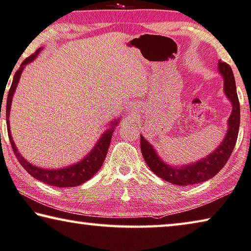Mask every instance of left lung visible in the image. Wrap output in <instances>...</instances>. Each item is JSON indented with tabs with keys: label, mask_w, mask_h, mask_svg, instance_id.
I'll list each match as a JSON object with an SVG mask.
<instances>
[{
	"label": "left lung",
	"mask_w": 251,
	"mask_h": 251,
	"mask_svg": "<svg viewBox=\"0 0 251 251\" xmlns=\"http://www.w3.org/2000/svg\"><path fill=\"white\" fill-rule=\"evenodd\" d=\"M219 72L224 80V93L232 103V113L227 119V130L222 143L211 154L185 166L173 167L167 164L158 155L154 148L141 135V151L145 162L153 173L160 178L174 185L188 186L208 180L214 177L229 160L237 143L239 126H240V103H239L237 88L233 72L230 65L219 61Z\"/></svg>",
	"instance_id": "1"
}]
</instances>
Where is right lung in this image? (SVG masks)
Instances as JSON below:
<instances>
[{
    "label": "right lung",
    "mask_w": 251,
    "mask_h": 251,
    "mask_svg": "<svg viewBox=\"0 0 251 251\" xmlns=\"http://www.w3.org/2000/svg\"><path fill=\"white\" fill-rule=\"evenodd\" d=\"M42 50V48H38L35 53L31 56H29L28 58H25L24 62L21 63L20 67L16 72L13 76L12 84H11V88L9 90V93H7V100H6V108H5V117H6V124H7V135L10 138L11 147L13 149L14 154H16L18 161L20 162L22 167L25 168V171L29 175H31L33 178H36L37 180H40L45 182V184L55 186V187H74L78 186L83 182L88 181L90 178L93 177V175L98 173V170L101 168L102 163L104 161V158H106L108 149H109L110 142H111V136H113V132L115 129L116 125L118 124V121L111 122V126L108 128V130H104L100 138L97 142L91 151L89 152L88 155H85L83 159L81 160L80 162H76L75 164H72V166H69L66 168H61V169H43V168L36 167L35 164L29 163L27 160H25L24 156H22L20 153L18 152V149L14 144L12 135H11L10 130V124H9V118H10V109H11V103H12V98L14 92H16L17 85L19 83V78L21 76L22 71L25 70V66L28 64V63L32 62L38 54ZM1 117V113H0Z\"/></svg>",
    "instance_id": "obj_1"
}]
</instances>
